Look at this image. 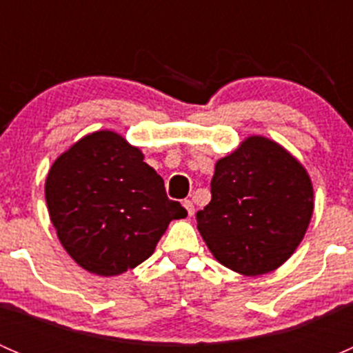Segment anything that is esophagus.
<instances>
[{"label": "esophagus", "mask_w": 353, "mask_h": 353, "mask_svg": "<svg viewBox=\"0 0 353 353\" xmlns=\"http://www.w3.org/2000/svg\"><path fill=\"white\" fill-rule=\"evenodd\" d=\"M183 206H184V208H186L188 216H193L194 215V205H193V201H191V199H184Z\"/></svg>", "instance_id": "1"}]
</instances>
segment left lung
<instances>
[{
	"label": "left lung",
	"instance_id": "8db88e82",
	"mask_svg": "<svg viewBox=\"0 0 353 353\" xmlns=\"http://www.w3.org/2000/svg\"><path fill=\"white\" fill-rule=\"evenodd\" d=\"M312 210L305 167L282 145L254 134L216 160L212 201L196 213L198 230L216 261L258 276L294 254Z\"/></svg>",
	"mask_w": 353,
	"mask_h": 353
}]
</instances>
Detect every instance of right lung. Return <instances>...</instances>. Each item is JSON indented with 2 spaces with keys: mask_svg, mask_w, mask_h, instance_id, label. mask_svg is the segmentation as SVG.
<instances>
[{
  "mask_svg": "<svg viewBox=\"0 0 353 353\" xmlns=\"http://www.w3.org/2000/svg\"><path fill=\"white\" fill-rule=\"evenodd\" d=\"M138 147L102 130L63 152L46 177L59 243L87 272L116 276L150 258L172 220L188 215Z\"/></svg>",
  "mask_w": 353,
  "mask_h": 353,
  "instance_id": "add662e5",
  "label": "right lung"
}]
</instances>
